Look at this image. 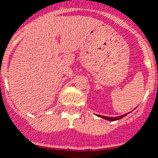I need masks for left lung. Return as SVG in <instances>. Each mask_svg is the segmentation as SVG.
<instances>
[{
	"mask_svg": "<svg viewBox=\"0 0 158 158\" xmlns=\"http://www.w3.org/2000/svg\"><path fill=\"white\" fill-rule=\"evenodd\" d=\"M127 115V114H124V115H121V116L118 117H106V116H101V115H98V117H101V118H103L106 119V120H108V121H116V120H118V119L123 118V117H125Z\"/></svg>",
	"mask_w": 158,
	"mask_h": 158,
	"instance_id": "left-lung-1",
	"label": "left lung"
}]
</instances>
